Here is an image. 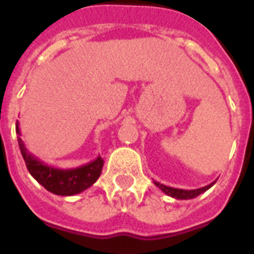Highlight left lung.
<instances>
[{"label":"left lung","mask_w":254,"mask_h":254,"mask_svg":"<svg viewBox=\"0 0 254 254\" xmlns=\"http://www.w3.org/2000/svg\"><path fill=\"white\" fill-rule=\"evenodd\" d=\"M154 184L156 185V187L159 188L160 190L163 191V193H166L167 196L174 197V198H178V200H189V198H194V197H197L198 194H201V193H204L205 190H208V189L212 187L215 182L209 184V185H207V187L198 188V189H190V190L166 187V185H163V184H159V182H155V181H154Z\"/></svg>","instance_id":"obj_1"}]
</instances>
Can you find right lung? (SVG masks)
<instances>
[{"label": "right lung", "instance_id": "obj_1", "mask_svg": "<svg viewBox=\"0 0 254 254\" xmlns=\"http://www.w3.org/2000/svg\"><path fill=\"white\" fill-rule=\"evenodd\" d=\"M16 133L20 136L19 122L16 124ZM17 141L20 152L23 155V159L31 176L45 189L58 196H73L81 193L95 184L102 173L103 159L100 156L76 169H57L43 163L36 156L30 154L21 138L17 137Z\"/></svg>", "mask_w": 254, "mask_h": 254}]
</instances>
